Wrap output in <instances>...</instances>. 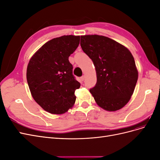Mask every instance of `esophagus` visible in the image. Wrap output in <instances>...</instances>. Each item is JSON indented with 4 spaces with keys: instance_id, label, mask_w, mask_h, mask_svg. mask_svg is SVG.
<instances>
[{
    "instance_id": "34e87169",
    "label": "esophagus",
    "mask_w": 160,
    "mask_h": 160,
    "mask_svg": "<svg viewBox=\"0 0 160 160\" xmlns=\"http://www.w3.org/2000/svg\"><path fill=\"white\" fill-rule=\"evenodd\" d=\"M85 78V75H83V76H82V77H81V79L82 81H84Z\"/></svg>"
}]
</instances>
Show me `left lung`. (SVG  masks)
Here are the masks:
<instances>
[{
  "mask_svg": "<svg viewBox=\"0 0 160 160\" xmlns=\"http://www.w3.org/2000/svg\"><path fill=\"white\" fill-rule=\"evenodd\" d=\"M80 44L95 67L97 83L89 91L97 104L109 111L122 109L130 100L138 79L132 54L104 36H81Z\"/></svg>",
  "mask_w": 160,
  "mask_h": 160,
  "instance_id": "obj_1",
  "label": "left lung"
}]
</instances>
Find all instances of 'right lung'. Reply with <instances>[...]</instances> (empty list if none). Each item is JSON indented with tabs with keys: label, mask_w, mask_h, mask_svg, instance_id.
<instances>
[{
	"label": "right lung",
	"mask_w": 160,
	"mask_h": 160,
	"mask_svg": "<svg viewBox=\"0 0 160 160\" xmlns=\"http://www.w3.org/2000/svg\"><path fill=\"white\" fill-rule=\"evenodd\" d=\"M80 36L52 38L38 49L28 62L27 80L33 99L52 114H62L73 106L80 83L72 75L69 57L79 45Z\"/></svg>",
	"instance_id": "add662e5"
}]
</instances>
